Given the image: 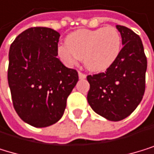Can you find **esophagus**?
Wrapping results in <instances>:
<instances>
[{
    "label": "esophagus",
    "mask_w": 154,
    "mask_h": 154,
    "mask_svg": "<svg viewBox=\"0 0 154 154\" xmlns=\"http://www.w3.org/2000/svg\"><path fill=\"white\" fill-rule=\"evenodd\" d=\"M79 79H86V75H85L84 73H82V72H79Z\"/></svg>",
    "instance_id": "34e87169"
}]
</instances>
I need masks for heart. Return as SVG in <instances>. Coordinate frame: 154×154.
<instances>
[{"mask_svg": "<svg viewBox=\"0 0 154 154\" xmlns=\"http://www.w3.org/2000/svg\"><path fill=\"white\" fill-rule=\"evenodd\" d=\"M66 46H60L58 53L67 64L82 59L84 65L94 72H103L110 67L122 49V36L114 27L94 30H79L66 37Z\"/></svg>", "mask_w": 154, "mask_h": 154, "instance_id": "b5f03b06", "label": "heart"}]
</instances>
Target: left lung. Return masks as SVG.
Instances as JSON below:
<instances>
[{
	"label": "left lung",
	"mask_w": 154,
	"mask_h": 154,
	"mask_svg": "<svg viewBox=\"0 0 154 154\" xmlns=\"http://www.w3.org/2000/svg\"><path fill=\"white\" fill-rule=\"evenodd\" d=\"M122 48L114 63L104 73L89 75L88 103L104 118L118 122L128 117L139 105L146 87L147 58L139 36L117 25Z\"/></svg>",
	"instance_id": "1"
}]
</instances>
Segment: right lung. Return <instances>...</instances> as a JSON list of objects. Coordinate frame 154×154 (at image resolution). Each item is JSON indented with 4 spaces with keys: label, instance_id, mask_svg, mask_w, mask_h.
I'll use <instances>...</instances> for the list:
<instances>
[{
    "label": "right lung",
    "instance_id": "right-lung-1",
    "mask_svg": "<svg viewBox=\"0 0 154 154\" xmlns=\"http://www.w3.org/2000/svg\"><path fill=\"white\" fill-rule=\"evenodd\" d=\"M60 33L50 28H29L9 50L8 84L16 112L34 127H47L63 117L78 71L57 58Z\"/></svg>",
    "mask_w": 154,
    "mask_h": 154
}]
</instances>
